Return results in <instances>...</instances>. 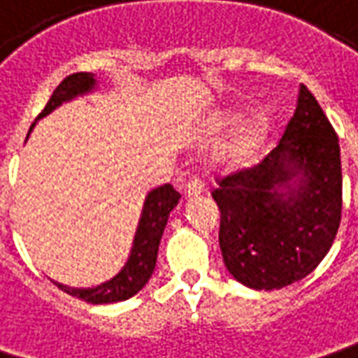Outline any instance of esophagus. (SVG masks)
Wrapping results in <instances>:
<instances>
[{"label": "esophagus", "instance_id": "obj_1", "mask_svg": "<svg viewBox=\"0 0 358 358\" xmlns=\"http://www.w3.org/2000/svg\"><path fill=\"white\" fill-rule=\"evenodd\" d=\"M184 192H186V198H198L203 194V184L199 180H189Z\"/></svg>", "mask_w": 358, "mask_h": 358}]
</instances>
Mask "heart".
<instances>
[{"mask_svg": "<svg viewBox=\"0 0 358 358\" xmlns=\"http://www.w3.org/2000/svg\"><path fill=\"white\" fill-rule=\"evenodd\" d=\"M241 115H243V108L223 109L217 117V125H221V127L231 125ZM268 133H271L268 117L261 111L250 113L231 129V133L221 143L220 150H217V160L227 169L245 166L247 162H250L261 152V148L264 147V143L268 138Z\"/></svg>", "mask_w": 358, "mask_h": 358, "instance_id": "obj_1", "label": "heart"}]
</instances>
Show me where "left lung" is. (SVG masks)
I'll return each instance as SVG.
<instances>
[{
    "mask_svg": "<svg viewBox=\"0 0 358 358\" xmlns=\"http://www.w3.org/2000/svg\"><path fill=\"white\" fill-rule=\"evenodd\" d=\"M341 188L339 138L300 86L278 147L213 192L231 276L252 290H280L312 274L339 229Z\"/></svg>",
    "mask_w": 358,
    "mask_h": 358,
    "instance_id": "8db88e82",
    "label": "left lung"
}]
</instances>
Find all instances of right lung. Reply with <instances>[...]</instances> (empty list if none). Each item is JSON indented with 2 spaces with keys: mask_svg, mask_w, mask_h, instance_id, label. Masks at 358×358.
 I'll return each instance as SVG.
<instances>
[{
  "mask_svg": "<svg viewBox=\"0 0 358 358\" xmlns=\"http://www.w3.org/2000/svg\"><path fill=\"white\" fill-rule=\"evenodd\" d=\"M97 90H99V82H97L96 74H92V72H76L72 76L64 78L55 90V94L50 96L43 113L36 117V121L52 113L62 103H68L76 97L90 96ZM36 121L29 129V135L35 129ZM178 199L180 194L170 184H164V186H159V188L148 192L143 201V210H141V217H138L137 231L133 237L127 261L121 266V271L115 276H111L109 280L92 286V288H74V286H66L62 282H52L62 292L87 301V303H113V301H125L133 298L135 294L145 288V284L155 272L160 239H162L164 227L169 223L170 211L178 206Z\"/></svg>",
  "mask_w": 358,
  "mask_h": 358,
  "instance_id": "right-lung-1",
  "label": "right lung"
}]
</instances>
